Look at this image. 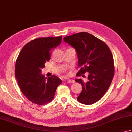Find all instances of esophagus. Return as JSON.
Returning a JSON list of instances; mask_svg holds the SVG:
<instances>
[{"label":"esophagus","instance_id":"34e87169","mask_svg":"<svg viewBox=\"0 0 132 132\" xmlns=\"http://www.w3.org/2000/svg\"><path fill=\"white\" fill-rule=\"evenodd\" d=\"M67 82L69 84H73V83H74L75 81H74L73 80H72V79H70V80H68Z\"/></svg>","mask_w":132,"mask_h":132}]
</instances>
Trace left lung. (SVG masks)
Listing matches in <instances>:
<instances>
[{
    "mask_svg": "<svg viewBox=\"0 0 132 132\" xmlns=\"http://www.w3.org/2000/svg\"><path fill=\"white\" fill-rule=\"evenodd\" d=\"M63 40L76 50L80 71L77 74L89 72L88 81H75L82 86L77 98L81 103H95L103 96L109 89L114 75V59L109 47L104 42L87 32H81L64 37Z\"/></svg>",
    "mask_w": 132,
    "mask_h": 132,
    "instance_id": "1",
    "label": "left lung"
}]
</instances>
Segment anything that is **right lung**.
I'll return each mask as SVG.
<instances>
[{
  "label": "right lung",
  "instance_id": "1",
  "mask_svg": "<svg viewBox=\"0 0 132 132\" xmlns=\"http://www.w3.org/2000/svg\"><path fill=\"white\" fill-rule=\"evenodd\" d=\"M57 37H40L24 45L16 61L15 76L25 96L36 104L43 105L53 99L62 81L52 75L45 77L41 73L45 63L50 59L51 52L62 42Z\"/></svg>",
  "mask_w": 132,
  "mask_h": 132
}]
</instances>
